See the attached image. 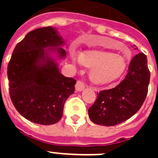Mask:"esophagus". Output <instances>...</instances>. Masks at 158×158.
Masks as SVG:
<instances>
[{
  "instance_id": "esophagus-1",
  "label": "esophagus",
  "mask_w": 158,
  "mask_h": 158,
  "mask_svg": "<svg viewBox=\"0 0 158 158\" xmlns=\"http://www.w3.org/2000/svg\"><path fill=\"white\" fill-rule=\"evenodd\" d=\"M75 87H76L77 91H82V90H83V89H85V83H84V82L82 81L78 80L77 81L76 85H75Z\"/></svg>"
}]
</instances>
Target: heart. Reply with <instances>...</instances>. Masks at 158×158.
Here are the masks:
<instances>
[{"label":"heart","mask_w":158,"mask_h":158,"mask_svg":"<svg viewBox=\"0 0 158 158\" xmlns=\"http://www.w3.org/2000/svg\"><path fill=\"white\" fill-rule=\"evenodd\" d=\"M78 62L90 72V80L96 85H104L120 77L127 66L126 58L105 50H92L81 53Z\"/></svg>","instance_id":"1"}]
</instances>
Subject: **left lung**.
<instances>
[{"label":"left lung","instance_id":"obj_1","mask_svg":"<svg viewBox=\"0 0 158 158\" xmlns=\"http://www.w3.org/2000/svg\"><path fill=\"white\" fill-rule=\"evenodd\" d=\"M150 78L146 55L139 53L132 58L126 77L118 85L97 93L89 108V118L96 124L110 127L133 116L146 100Z\"/></svg>","mask_w":158,"mask_h":158}]
</instances>
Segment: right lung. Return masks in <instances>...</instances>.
Segmentation results:
<instances>
[{
	"label": "right lung",
	"mask_w": 158,
	"mask_h": 158,
	"mask_svg": "<svg viewBox=\"0 0 158 158\" xmlns=\"http://www.w3.org/2000/svg\"><path fill=\"white\" fill-rule=\"evenodd\" d=\"M63 43L54 27H42L27 33L12 52L7 70L9 95L18 112L31 122L56 123L65 100L74 93L76 80L63 76L48 55L57 51L59 58L65 57L58 47Z\"/></svg>",
	"instance_id": "add662e5"
}]
</instances>
